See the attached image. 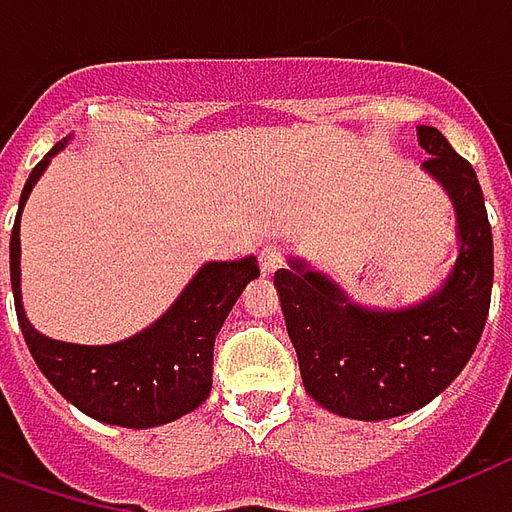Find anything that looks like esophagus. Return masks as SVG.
Here are the masks:
<instances>
[{"mask_svg": "<svg viewBox=\"0 0 512 512\" xmlns=\"http://www.w3.org/2000/svg\"><path fill=\"white\" fill-rule=\"evenodd\" d=\"M259 264L264 275H272V272L278 270V267L283 264V251L278 248V245H267V248H261Z\"/></svg>", "mask_w": 512, "mask_h": 512, "instance_id": "34e87169", "label": "esophagus"}]
</instances>
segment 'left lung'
I'll return each mask as SVG.
<instances>
[{"label":"left lung","instance_id":"8db88e82","mask_svg":"<svg viewBox=\"0 0 512 512\" xmlns=\"http://www.w3.org/2000/svg\"><path fill=\"white\" fill-rule=\"evenodd\" d=\"M417 141L431 155L423 171L455 210L458 256L436 292L406 308H368L305 259L275 272L305 393L349 420L431 404L464 371L488 319L494 240L477 174L436 128L420 125Z\"/></svg>","mask_w":512,"mask_h":512}]
</instances>
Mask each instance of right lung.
Returning a JSON list of instances; mask_svg holds the SVG:
<instances>
[{
	"label": "right lung",
	"instance_id": "obj_1",
	"mask_svg": "<svg viewBox=\"0 0 512 512\" xmlns=\"http://www.w3.org/2000/svg\"><path fill=\"white\" fill-rule=\"evenodd\" d=\"M57 141L37 163L18 201L10 234V283L18 324L37 368L57 393L100 423L155 428L199 409L212 390V346L242 289L259 278L256 256L207 261L160 319L125 341L84 346L48 338L26 319L21 302V212L51 158L67 147Z\"/></svg>",
	"mask_w": 512,
	"mask_h": 512
}]
</instances>
